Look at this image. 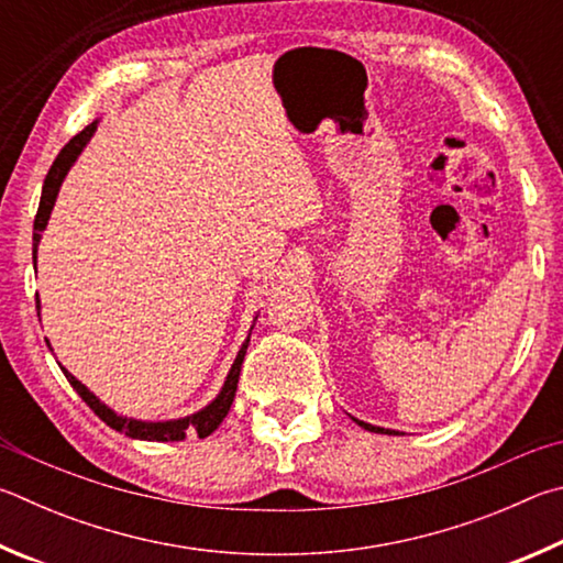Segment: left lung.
Masks as SVG:
<instances>
[{"label": "left lung", "instance_id": "1", "mask_svg": "<svg viewBox=\"0 0 563 563\" xmlns=\"http://www.w3.org/2000/svg\"><path fill=\"white\" fill-rule=\"evenodd\" d=\"M353 420H356V418H353ZM356 422H358L363 430H368V432H380V435H398V430H386V428L371 426V422H363V420H356Z\"/></svg>", "mask_w": 563, "mask_h": 563}]
</instances>
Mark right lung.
<instances>
[{
  "label": "right lung",
  "instance_id": "obj_1",
  "mask_svg": "<svg viewBox=\"0 0 563 563\" xmlns=\"http://www.w3.org/2000/svg\"><path fill=\"white\" fill-rule=\"evenodd\" d=\"M101 121H93L91 125H86L81 133L74 135L71 141H68L62 153H58V157L52 165V170H48L46 180H44V187H42V200H38V212H36V220H34V269H36V252H38V242H42V232L46 230L48 224V217H52V210L56 205V197H58V190H62V185L66 180L68 170H71L74 163L78 161V155L84 153V147L88 145V141H91L96 128ZM36 309L38 313H42V301H38L36 297ZM256 321V317H254ZM254 321L250 327V333H246L244 343L240 346V351H236V358L232 363L230 373H227V378L222 383V388L217 396L207 402L205 408H200L197 412H190V416L185 418H170V420H141V418H128V416H121V412H115L113 408H108L106 402L96 396V393L88 390L81 380H78L74 373H68L62 363L64 376L66 380L71 383V388L78 393V396L84 398V402L88 408H91L98 418H101L108 428H113L118 432H123V435L133 438V440H147V442H180L185 440L187 435H197V438H207L212 435V432L220 428V422L227 418V412H230L232 408V400H234V393H236V383H240V371H242V361H244V353H246V346H250V336H252V329H254ZM48 349H52V343H48ZM54 351V349H52Z\"/></svg>",
  "mask_w": 563,
  "mask_h": 563
}]
</instances>
